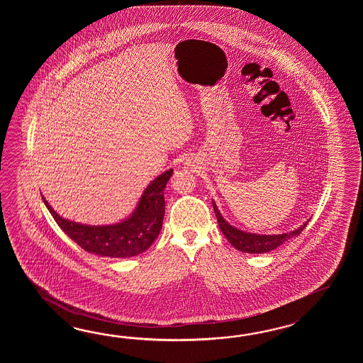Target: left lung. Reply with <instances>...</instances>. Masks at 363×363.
<instances>
[{"label": "left lung", "mask_w": 363, "mask_h": 363, "mask_svg": "<svg viewBox=\"0 0 363 363\" xmlns=\"http://www.w3.org/2000/svg\"><path fill=\"white\" fill-rule=\"evenodd\" d=\"M213 208L216 211V219L219 223L220 231L223 232L224 236L230 241V244L236 247L240 252H245V253H266L274 250L277 247H280L283 242H286L289 239H292L294 236H297L301 233L302 230L308 225V222L302 224L300 228L294 230L292 232H286L281 235H257V233H249V232L240 231L238 228L232 227L231 224L227 223L223 219V216H220L219 210L216 208L214 201H213Z\"/></svg>", "instance_id": "left-lung-1"}]
</instances>
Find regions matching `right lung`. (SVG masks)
<instances>
[{"mask_svg": "<svg viewBox=\"0 0 363 363\" xmlns=\"http://www.w3.org/2000/svg\"><path fill=\"white\" fill-rule=\"evenodd\" d=\"M172 170L155 178L143 193L139 205L130 218L111 225H85L58 216L43 197L48 210L69 239L93 255L110 258L135 257L153 244L162 228L164 188Z\"/></svg>", "mask_w": 363, "mask_h": 363, "instance_id": "1", "label": "right lung"}]
</instances>
